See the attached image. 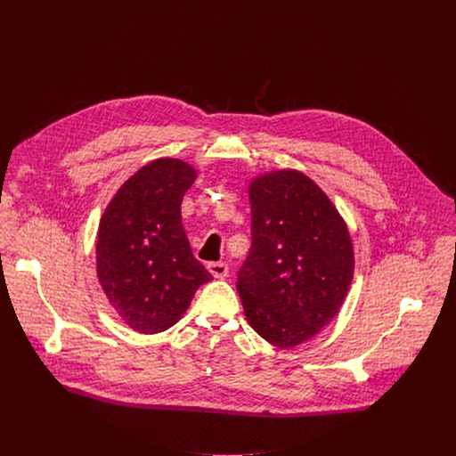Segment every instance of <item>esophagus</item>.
<instances>
[{
    "mask_svg": "<svg viewBox=\"0 0 456 456\" xmlns=\"http://www.w3.org/2000/svg\"><path fill=\"white\" fill-rule=\"evenodd\" d=\"M208 271H209L215 278H225V276L229 274L227 264H222V262H211V264H208Z\"/></svg>",
    "mask_w": 456,
    "mask_h": 456,
    "instance_id": "34e87169",
    "label": "esophagus"
}]
</instances>
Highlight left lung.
Returning a JSON list of instances; mask_svg holds the SVG:
<instances>
[{"instance_id":"1","label":"left lung","mask_w":456,"mask_h":456,"mask_svg":"<svg viewBox=\"0 0 456 456\" xmlns=\"http://www.w3.org/2000/svg\"><path fill=\"white\" fill-rule=\"evenodd\" d=\"M248 199L252 243L236 289L250 327L294 348L341 308L354 276L352 240L327 194L299 171L257 176Z\"/></svg>"}]
</instances>
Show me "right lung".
I'll list each match as a JSON object with an SVG mask.
<instances>
[{
    "label": "right lung",
    "instance_id": "right-lung-1",
    "mask_svg": "<svg viewBox=\"0 0 456 456\" xmlns=\"http://www.w3.org/2000/svg\"><path fill=\"white\" fill-rule=\"evenodd\" d=\"M194 178L182 160H153L126 180L101 218V287L124 322L141 334L173 327L199 287L213 280L192 256L180 220Z\"/></svg>",
    "mask_w": 456,
    "mask_h": 456
}]
</instances>
